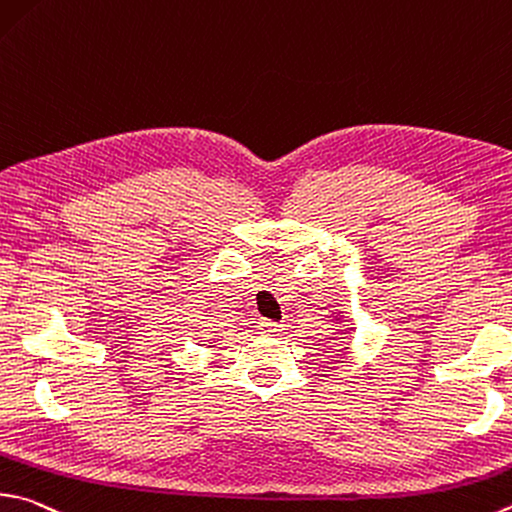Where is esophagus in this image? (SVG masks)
Here are the masks:
<instances>
[{"label": "esophagus", "instance_id": "1", "mask_svg": "<svg viewBox=\"0 0 512 512\" xmlns=\"http://www.w3.org/2000/svg\"><path fill=\"white\" fill-rule=\"evenodd\" d=\"M282 329H284V324H280V322H271V320H262V331L264 333H282Z\"/></svg>", "mask_w": 512, "mask_h": 512}]
</instances>
